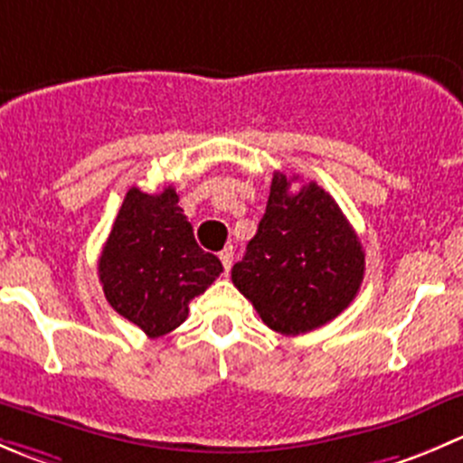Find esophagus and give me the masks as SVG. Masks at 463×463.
<instances>
[{"label":"esophagus","instance_id":"esophagus-1","mask_svg":"<svg viewBox=\"0 0 463 463\" xmlns=\"http://www.w3.org/2000/svg\"><path fill=\"white\" fill-rule=\"evenodd\" d=\"M232 255H235L232 246H226V249H223L222 253H219V260H222V264H223V269H226V273L231 271V267H232Z\"/></svg>","mask_w":463,"mask_h":463}]
</instances>
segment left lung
Masks as SVG:
<instances>
[{"instance_id":"obj_1","label":"left lung","mask_w":463,"mask_h":463,"mask_svg":"<svg viewBox=\"0 0 463 463\" xmlns=\"http://www.w3.org/2000/svg\"><path fill=\"white\" fill-rule=\"evenodd\" d=\"M296 178L273 174L267 213L231 273L260 318L291 336L339 317L364 278L360 237L336 201L317 183L291 192Z\"/></svg>"}]
</instances>
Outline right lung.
I'll return each mask as SVG.
<instances>
[{
  "label": "right lung",
  "mask_w": 463,
  "mask_h": 463,
  "mask_svg": "<svg viewBox=\"0 0 463 463\" xmlns=\"http://www.w3.org/2000/svg\"><path fill=\"white\" fill-rule=\"evenodd\" d=\"M223 271L205 253L172 185L146 194L131 187L99 258V280L112 309L156 339L176 330Z\"/></svg>",
  "instance_id": "right-lung-1"
}]
</instances>
